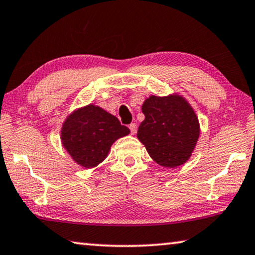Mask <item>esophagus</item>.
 <instances>
[{
	"instance_id": "34e87169",
	"label": "esophagus",
	"mask_w": 255,
	"mask_h": 255,
	"mask_svg": "<svg viewBox=\"0 0 255 255\" xmlns=\"http://www.w3.org/2000/svg\"><path fill=\"white\" fill-rule=\"evenodd\" d=\"M129 129H130L131 135H135L136 134V130H137V125H136V124H130V125H129Z\"/></svg>"
}]
</instances>
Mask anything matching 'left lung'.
I'll use <instances>...</instances> for the list:
<instances>
[{
    "mask_svg": "<svg viewBox=\"0 0 255 255\" xmlns=\"http://www.w3.org/2000/svg\"><path fill=\"white\" fill-rule=\"evenodd\" d=\"M145 116L137 138L158 165L175 168L187 162L198 142L200 125L195 110L178 94L151 95L142 105Z\"/></svg>",
    "mask_w": 255,
    "mask_h": 255,
    "instance_id": "left-lung-1",
    "label": "left lung"
}]
</instances>
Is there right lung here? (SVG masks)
Returning a JSON list of instances; mask_svg holds the SVG:
<instances>
[{
    "instance_id": "right-lung-1",
    "label": "right lung",
    "mask_w": 255,
    "mask_h": 255,
    "mask_svg": "<svg viewBox=\"0 0 255 255\" xmlns=\"http://www.w3.org/2000/svg\"><path fill=\"white\" fill-rule=\"evenodd\" d=\"M129 132L117 117L100 106L88 104L66 117L60 142L75 164L94 168L105 160L112 144Z\"/></svg>"
}]
</instances>
